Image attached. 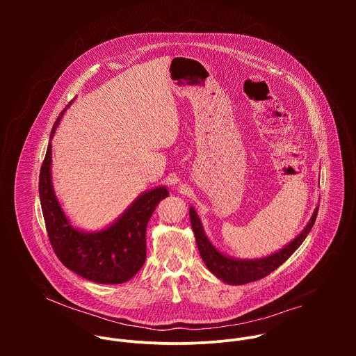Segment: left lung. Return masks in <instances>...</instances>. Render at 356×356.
Wrapping results in <instances>:
<instances>
[{"mask_svg": "<svg viewBox=\"0 0 356 356\" xmlns=\"http://www.w3.org/2000/svg\"><path fill=\"white\" fill-rule=\"evenodd\" d=\"M318 207L314 210V214L309 224L301 231L298 236H296L290 243H287L283 249L279 252L269 255L266 258L261 259H235L222 253L213 246V243L209 241L204 229H202L201 221L193 207H190V221L193 227V232L195 236L197 248L200 255L204 261L209 270L216 275L218 279L228 284H246L250 282H255L259 279H264L269 273H272L275 269H277L282 264H284L293 253L297 250V248L302 243V241L307 238L309 232L312 231L316 218H317Z\"/></svg>", "mask_w": 356, "mask_h": 356, "instance_id": "left-lung-1", "label": "left lung"}]
</instances>
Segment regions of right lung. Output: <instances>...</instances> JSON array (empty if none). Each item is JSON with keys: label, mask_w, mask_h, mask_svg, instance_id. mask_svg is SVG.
<instances>
[{"label": "right lung", "mask_w": 356, "mask_h": 356, "mask_svg": "<svg viewBox=\"0 0 356 356\" xmlns=\"http://www.w3.org/2000/svg\"><path fill=\"white\" fill-rule=\"evenodd\" d=\"M65 111L56 120L50 139ZM50 166L52 143L49 142L39 175V198L47 236L59 261L76 275L95 283L128 282L145 264L146 225L159 201L169 195L168 188L162 186L142 193L113 225L98 232H84L74 228L65 216L54 190Z\"/></svg>", "instance_id": "add662e5"}]
</instances>
